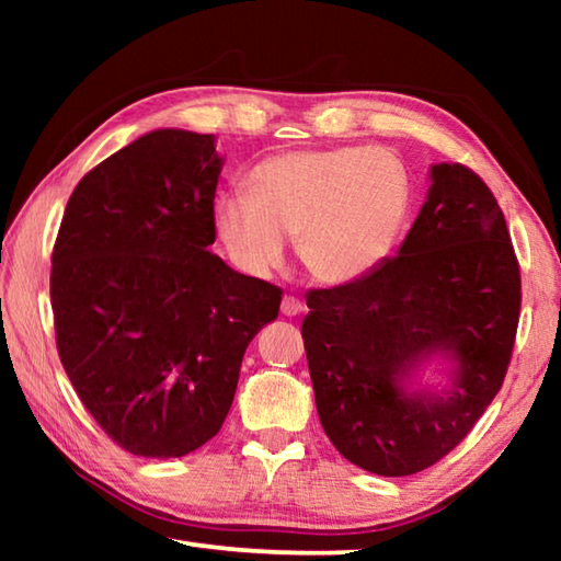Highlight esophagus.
Masks as SVG:
<instances>
[{"instance_id": "34e87169", "label": "esophagus", "mask_w": 561, "mask_h": 561, "mask_svg": "<svg viewBox=\"0 0 561 561\" xmlns=\"http://www.w3.org/2000/svg\"><path fill=\"white\" fill-rule=\"evenodd\" d=\"M301 309H304V304L297 297H284L282 299V314L284 317H297V314H301Z\"/></svg>"}]
</instances>
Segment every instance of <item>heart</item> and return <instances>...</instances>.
Masks as SVG:
<instances>
[{
	"instance_id": "obj_1",
	"label": "heart",
	"mask_w": 561,
	"mask_h": 561,
	"mask_svg": "<svg viewBox=\"0 0 561 561\" xmlns=\"http://www.w3.org/2000/svg\"><path fill=\"white\" fill-rule=\"evenodd\" d=\"M247 195L215 201L213 222L237 267L267 277L287 260V237L321 284L368 277L391 257L413 207L401 156L378 146L297 148L260 160Z\"/></svg>"
}]
</instances>
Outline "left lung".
Wrapping results in <instances>:
<instances>
[{
  "instance_id": "8db88e82",
  "label": "left lung",
  "mask_w": 561,
  "mask_h": 561,
  "mask_svg": "<svg viewBox=\"0 0 561 561\" xmlns=\"http://www.w3.org/2000/svg\"><path fill=\"white\" fill-rule=\"evenodd\" d=\"M433 185L396 257L368 277L307 294L301 324L319 421L368 472L401 478L445 458L505 381L522 282L505 215L478 173L431 168ZM435 353L456 360L443 397L407 393Z\"/></svg>"
}]
</instances>
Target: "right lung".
<instances>
[{"label":"right lung","mask_w":561,"mask_h":561,"mask_svg":"<svg viewBox=\"0 0 561 561\" xmlns=\"http://www.w3.org/2000/svg\"><path fill=\"white\" fill-rule=\"evenodd\" d=\"M215 136L153 130L79 180L51 254L56 348L81 403L140 458L220 433L282 289L210 252Z\"/></svg>","instance_id":"1"}]
</instances>
